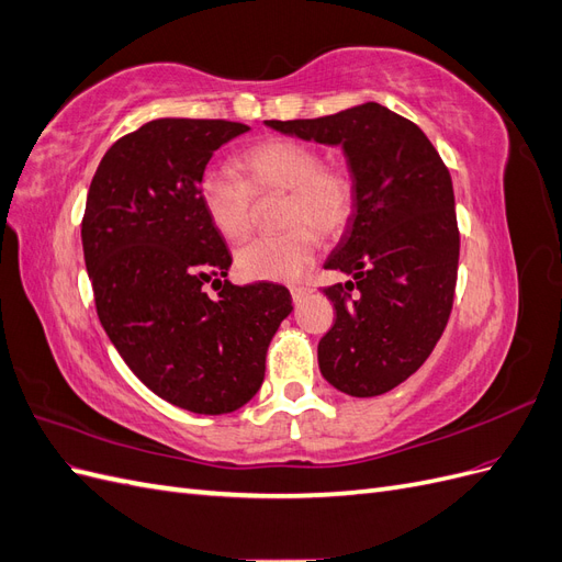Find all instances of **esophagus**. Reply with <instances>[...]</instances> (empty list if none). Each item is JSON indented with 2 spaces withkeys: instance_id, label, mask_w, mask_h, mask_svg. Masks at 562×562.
<instances>
[{
  "instance_id": "esophagus-1",
  "label": "esophagus",
  "mask_w": 562,
  "mask_h": 562,
  "mask_svg": "<svg viewBox=\"0 0 562 562\" xmlns=\"http://www.w3.org/2000/svg\"><path fill=\"white\" fill-rule=\"evenodd\" d=\"M291 295H293V302H302L304 297L310 295V288L307 285H293L291 288Z\"/></svg>"
}]
</instances>
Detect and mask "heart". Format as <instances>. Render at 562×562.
<instances>
[{
  "label": "heart",
  "mask_w": 562,
  "mask_h": 562,
  "mask_svg": "<svg viewBox=\"0 0 562 562\" xmlns=\"http://www.w3.org/2000/svg\"><path fill=\"white\" fill-rule=\"evenodd\" d=\"M246 180L227 168H206L199 201L211 225L227 239H244L252 225V194H285L279 223L285 232L252 239L236 252V269L248 281H295L318 252V234L342 229L353 211V182L304 143L274 138L239 157Z\"/></svg>",
  "instance_id": "b5f03b06"
}]
</instances>
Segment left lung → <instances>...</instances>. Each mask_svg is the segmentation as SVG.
Listing matches in <instances>:
<instances>
[{
    "instance_id": "8db88e82",
    "label": "left lung",
    "mask_w": 562,
    "mask_h": 562,
    "mask_svg": "<svg viewBox=\"0 0 562 562\" xmlns=\"http://www.w3.org/2000/svg\"><path fill=\"white\" fill-rule=\"evenodd\" d=\"M265 124L345 151L353 211L323 267L351 281L323 288L337 316L318 368L342 394H386L429 359L450 318L459 232L448 168L419 126L380 103Z\"/></svg>"
}]
</instances>
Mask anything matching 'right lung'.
Returning <instances> with one entry per match:
<instances>
[{"instance_id":"obj_1","label":"right lung","mask_w":562,"mask_h":562,"mask_svg":"<svg viewBox=\"0 0 562 562\" xmlns=\"http://www.w3.org/2000/svg\"><path fill=\"white\" fill-rule=\"evenodd\" d=\"M246 124L155 119L116 140L91 180L83 262L110 342L147 389L196 415L246 405L293 312L288 288L232 285V255L199 201L213 151ZM221 283L213 301L202 283Z\"/></svg>"}]
</instances>
